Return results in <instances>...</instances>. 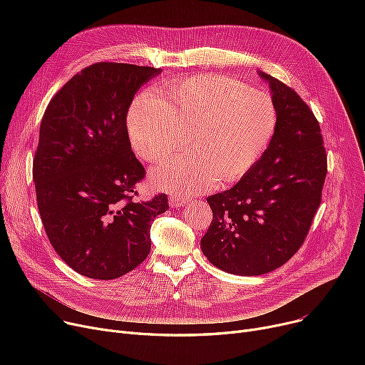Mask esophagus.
<instances>
[{"instance_id":"obj_1","label":"esophagus","mask_w":365,"mask_h":365,"mask_svg":"<svg viewBox=\"0 0 365 365\" xmlns=\"http://www.w3.org/2000/svg\"><path fill=\"white\" fill-rule=\"evenodd\" d=\"M168 202L171 207H183L186 204V198L185 197H180V195H175L171 194L168 197Z\"/></svg>"}]
</instances>
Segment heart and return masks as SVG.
Here are the masks:
<instances>
[{
	"instance_id": "obj_1",
	"label": "heart",
	"mask_w": 365,
	"mask_h": 365,
	"mask_svg": "<svg viewBox=\"0 0 365 365\" xmlns=\"http://www.w3.org/2000/svg\"><path fill=\"white\" fill-rule=\"evenodd\" d=\"M128 134L138 155L160 163L185 148L192 152L165 161L152 173L161 187L198 194L219 179L234 182L263 157L278 125L271 94L220 75L186 78L157 93H142L133 102Z\"/></svg>"
}]
</instances>
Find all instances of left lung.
<instances>
[{
  "mask_svg": "<svg viewBox=\"0 0 365 365\" xmlns=\"http://www.w3.org/2000/svg\"><path fill=\"white\" fill-rule=\"evenodd\" d=\"M269 81L278 125L259 163L231 189L207 198L213 220L201 240L219 269L263 275L289 262L302 247L321 204L327 152L311 108L289 86Z\"/></svg>",
  "mask_w": 365,
  "mask_h": 365,
  "instance_id": "8db88e82",
  "label": "left lung"
}]
</instances>
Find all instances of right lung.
I'll use <instances>...</instances> for the list:
<instances>
[{
  "mask_svg": "<svg viewBox=\"0 0 365 365\" xmlns=\"http://www.w3.org/2000/svg\"><path fill=\"white\" fill-rule=\"evenodd\" d=\"M161 69L99 62L50 101L32 178L46 234L75 272L115 279L150 252V225L168 210L158 194L138 201L146 171L131 150L127 112L134 94Z\"/></svg>",
  "mask_w": 365,
  "mask_h": 365,
  "instance_id": "1",
  "label": "right lung"
}]
</instances>
